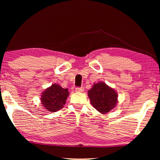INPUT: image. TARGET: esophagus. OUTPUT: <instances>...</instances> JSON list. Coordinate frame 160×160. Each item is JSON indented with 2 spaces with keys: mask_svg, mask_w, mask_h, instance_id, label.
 Masks as SVG:
<instances>
[{
  "mask_svg": "<svg viewBox=\"0 0 160 160\" xmlns=\"http://www.w3.org/2000/svg\"><path fill=\"white\" fill-rule=\"evenodd\" d=\"M84 87H76V91L77 92H83L84 91Z\"/></svg>",
  "mask_w": 160,
  "mask_h": 160,
  "instance_id": "esophagus-1",
  "label": "esophagus"
}]
</instances>
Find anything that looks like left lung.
<instances>
[{
  "label": "left lung",
  "mask_w": 160,
  "mask_h": 160,
  "mask_svg": "<svg viewBox=\"0 0 160 160\" xmlns=\"http://www.w3.org/2000/svg\"><path fill=\"white\" fill-rule=\"evenodd\" d=\"M88 96L92 106L102 113L110 111L117 103V93L104 82L95 84L88 91Z\"/></svg>",
  "instance_id": "1"
}]
</instances>
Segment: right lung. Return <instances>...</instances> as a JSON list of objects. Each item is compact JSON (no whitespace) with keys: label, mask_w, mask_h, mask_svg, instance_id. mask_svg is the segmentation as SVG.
Instances as JSON below:
<instances>
[{"label":"right lung","mask_w":160,"mask_h":160,"mask_svg":"<svg viewBox=\"0 0 160 160\" xmlns=\"http://www.w3.org/2000/svg\"><path fill=\"white\" fill-rule=\"evenodd\" d=\"M67 89L54 84L47 89L41 96L43 107L51 112H56L63 107L69 96Z\"/></svg>","instance_id":"right-lung-1"}]
</instances>
